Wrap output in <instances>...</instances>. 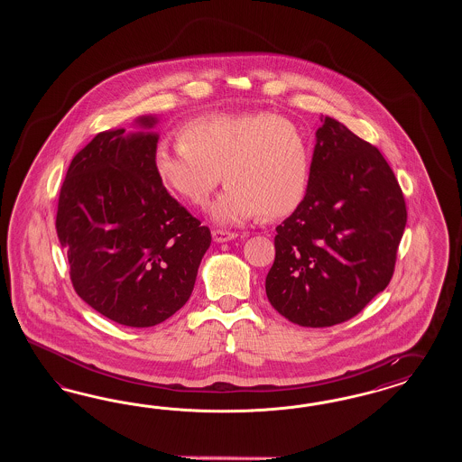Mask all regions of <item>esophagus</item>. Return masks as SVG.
<instances>
[{
	"label": "esophagus",
	"mask_w": 462,
	"mask_h": 462,
	"mask_svg": "<svg viewBox=\"0 0 462 462\" xmlns=\"http://www.w3.org/2000/svg\"><path fill=\"white\" fill-rule=\"evenodd\" d=\"M211 236H213V240H215V242H226V240H232V238L237 237V234H236V232L220 230V228H215V230L211 232Z\"/></svg>",
	"instance_id": "obj_1"
}]
</instances>
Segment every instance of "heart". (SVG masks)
Instances as JSON below:
<instances>
[{
	"label": "heart",
	"instance_id": "heart-1",
	"mask_svg": "<svg viewBox=\"0 0 462 462\" xmlns=\"http://www.w3.org/2000/svg\"><path fill=\"white\" fill-rule=\"evenodd\" d=\"M178 143L155 147L157 180L184 203L203 207L222 173L226 189L210 207L218 224H244L259 213L280 220L307 198L311 149L305 134L280 115L199 116L180 128Z\"/></svg>",
	"mask_w": 462,
	"mask_h": 462
}]
</instances>
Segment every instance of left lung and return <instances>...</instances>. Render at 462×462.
Listing matches in <instances>:
<instances>
[{
	"label": "left lung",
	"mask_w": 462,
	"mask_h": 462,
	"mask_svg": "<svg viewBox=\"0 0 462 462\" xmlns=\"http://www.w3.org/2000/svg\"><path fill=\"white\" fill-rule=\"evenodd\" d=\"M307 198L276 226L269 303L301 327L347 322L393 278L406 225L403 191L386 159L322 118Z\"/></svg>",
	"instance_id": "8db88e82"
}]
</instances>
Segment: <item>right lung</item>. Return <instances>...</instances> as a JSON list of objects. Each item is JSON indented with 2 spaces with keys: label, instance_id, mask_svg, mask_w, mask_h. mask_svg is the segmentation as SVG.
Returning <instances> with one entry per match:
<instances>
[{
  "label": "right lung",
  "instance_id": "1",
  "mask_svg": "<svg viewBox=\"0 0 462 462\" xmlns=\"http://www.w3.org/2000/svg\"><path fill=\"white\" fill-rule=\"evenodd\" d=\"M137 122L151 128L155 118ZM124 132H99L74 155L56 230L76 293L113 322L143 328L189 300L211 234L157 180V134Z\"/></svg>",
  "mask_w": 462,
  "mask_h": 462
}]
</instances>
